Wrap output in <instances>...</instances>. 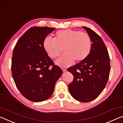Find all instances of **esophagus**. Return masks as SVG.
Returning a JSON list of instances; mask_svg holds the SVG:
<instances>
[{
    "label": "esophagus",
    "mask_w": 123,
    "mask_h": 123,
    "mask_svg": "<svg viewBox=\"0 0 123 123\" xmlns=\"http://www.w3.org/2000/svg\"><path fill=\"white\" fill-rule=\"evenodd\" d=\"M62 70H63V71L64 72H66V71H67V70H66V69H62Z\"/></svg>",
    "instance_id": "obj_1"
}]
</instances>
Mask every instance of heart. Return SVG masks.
<instances>
[{"mask_svg": "<svg viewBox=\"0 0 123 123\" xmlns=\"http://www.w3.org/2000/svg\"><path fill=\"white\" fill-rule=\"evenodd\" d=\"M92 41L88 34L78 31L66 29L57 32L54 40L46 37L43 46L48 56L55 58L64 48V53L55 61L57 65L66 68L75 60L82 62L88 57L92 48Z\"/></svg>", "mask_w": 123, "mask_h": 123, "instance_id": "1", "label": "heart"}]
</instances>
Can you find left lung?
<instances>
[{"label":"left lung","mask_w":123,"mask_h":123,"mask_svg":"<svg viewBox=\"0 0 123 123\" xmlns=\"http://www.w3.org/2000/svg\"><path fill=\"white\" fill-rule=\"evenodd\" d=\"M92 41V48L88 57L68 71L74 76L68 88L75 100L88 102L95 99L103 91L110 72V59L103 40L90 28L83 26Z\"/></svg>","instance_id":"8db88e82"}]
</instances>
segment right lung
<instances>
[{
  "label": "right lung",
  "mask_w": 123,
  "mask_h": 123,
  "mask_svg": "<svg viewBox=\"0 0 123 123\" xmlns=\"http://www.w3.org/2000/svg\"><path fill=\"white\" fill-rule=\"evenodd\" d=\"M55 30L47 27L31 28L18 40L14 48L11 70L14 81L22 95L33 102L48 99L63 74L44 49L43 43ZM52 65V68L50 66Z\"/></svg>",
  "instance_id": "right-lung-1"
}]
</instances>
